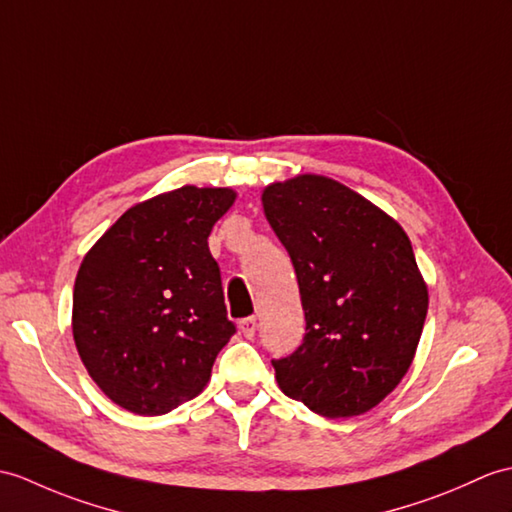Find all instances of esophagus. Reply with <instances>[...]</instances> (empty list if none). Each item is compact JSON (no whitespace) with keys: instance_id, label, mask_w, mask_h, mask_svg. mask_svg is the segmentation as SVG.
I'll return each mask as SVG.
<instances>
[{"instance_id":"esophagus-1","label":"esophagus","mask_w":512,"mask_h":512,"mask_svg":"<svg viewBox=\"0 0 512 512\" xmlns=\"http://www.w3.org/2000/svg\"><path fill=\"white\" fill-rule=\"evenodd\" d=\"M240 331L244 334V338H253L255 331H257V318L255 316H248L240 320Z\"/></svg>"}]
</instances>
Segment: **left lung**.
<instances>
[{
  "label": "left lung",
  "instance_id": "obj_1",
  "mask_svg": "<svg viewBox=\"0 0 512 512\" xmlns=\"http://www.w3.org/2000/svg\"><path fill=\"white\" fill-rule=\"evenodd\" d=\"M261 205L299 279L305 338L272 360L279 388L327 419L375 408L408 373L427 285L406 231L334 178L272 183Z\"/></svg>",
  "mask_w": 512,
  "mask_h": 512
}]
</instances>
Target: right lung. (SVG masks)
I'll use <instances>...</instances> for the list:
<instances>
[{
  "instance_id": "right-lung-1",
  "label": "right lung",
  "mask_w": 512,
  "mask_h": 512,
  "mask_svg": "<svg viewBox=\"0 0 512 512\" xmlns=\"http://www.w3.org/2000/svg\"><path fill=\"white\" fill-rule=\"evenodd\" d=\"M235 202L229 187L185 185L130 207L85 255L71 329L106 397L157 417L207 386L235 334L207 237Z\"/></svg>"
}]
</instances>
